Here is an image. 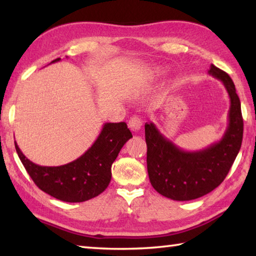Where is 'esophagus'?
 I'll return each mask as SVG.
<instances>
[{
  "mask_svg": "<svg viewBox=\"0 0 256 256\" xmlns=\"http://www.w3.org/2000/svg\"><path fill=\"white\" fill-rule=\"evenodd\" d=\"M128 128L134 132H138L142 128V120L138 116H132L128 120Z\"/></svg>",
  "mask_w": 256,
  "mask_h": 256,
  "instance_id": "obj_1",
  "label": "esophagus"
}]
</instances>
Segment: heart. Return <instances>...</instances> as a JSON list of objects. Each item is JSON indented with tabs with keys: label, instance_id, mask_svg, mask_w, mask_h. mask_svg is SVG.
Segmentation results:
<instances>
[{
	"label": "heart",
	"instance_id": "1",
	"mask_svg": "<svg viewBox=\"0 0 256 256\" xmlns=\"http://www.w3.org/2000/svg\"><path fill=\"white\" fill-rule=\"evenodd\" d=\"M162 68H160L158 66H154V68H148V70H146V78H148V79L154 80V79H157L158 76H162Z\"/></svg>",
	"mask_w": 256,
	"mask_h": 256
}]
</instances>
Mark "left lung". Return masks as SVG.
<instances>
[{
  "label": "left lung",
  "mask_w": 256,
  "mask_h": 256,
  "mask_svg": "<svg viewBox=\"0 0 256 256\" xmlns=\"http://www.w3.org/2000/svg\"><path fill=\"white\" fill-rule=\"evenodd\" d=\"M208 73L222 82L230 99L228 125L219 141L202 150L186 151L160 133L154 123L144 125L150 183L159 194L175 201L194 200L218 188L242 146V118L235 84L214 64Z\"/></svg>",
  "instance_id": "left-lung-1"
}]
</instances>
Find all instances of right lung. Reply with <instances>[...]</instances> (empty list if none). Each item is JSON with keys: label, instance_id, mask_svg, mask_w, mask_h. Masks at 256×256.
<instances>
[{"label": "right lung", "instance_id": "1", "mask_svg": "<svg viewBox=\"0 0 256 256\" xmlns=\"http://www.w3.org/2000/svg\"><path fill=\"white\" fill-rule=\"evenodd\" d=\"M60 58L52 60L58 62ZM132 138L126 123H105L94 144L73 162L62 166H40L26 157L14 142L16 154L42 190L64 202H84L99 196L112 178V164Z\"/></svg>", "mask_w": 256, "mask_h": 256}]
</instances>
